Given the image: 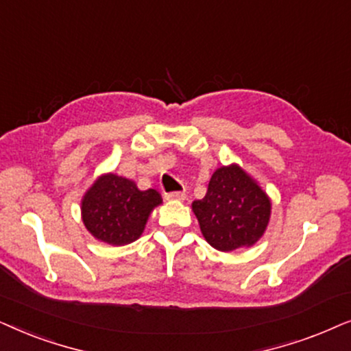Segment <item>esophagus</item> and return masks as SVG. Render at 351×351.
Segmentation results:
<instances>
[{"instance_id":"obj_1","label":"esophagus","mask_w":351,"mask_h":351,"mask_svg":"<svg viewBox=\"0 0 351 351\" xmlns=\"http://www.w3.org/2000/svg\"><path fill=\"white\" fill-rule=\"evenodd\" d=\"M167 200H184L186 199V194L183 191H175V193H168L165 194Z\"/></svg>"}]
</instances>
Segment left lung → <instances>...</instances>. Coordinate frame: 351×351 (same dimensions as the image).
I'll use <instances>...</instances> for the list:
<instances>
[{
	"instance_id": "8db88e82",
	"label": "left lung",
	"mask_w": 351,
	"mask_h": 351,
	"mask_svg": "<svg viewBox=\"0 0 351 351\" xmlns=\"http://www.w3.org/2000/svg\"><path fill=\"white\" fill-rule=\"evenodd\" d=\"M193 210L205 241L217 250L254 245L268 226L271 202L237 165L221 167L210 178L207 194Z\"/></svg>"
}]
</instances>
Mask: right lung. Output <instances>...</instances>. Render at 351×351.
Instances as JSON below:
<instances>
[{
    "mask_svg": "<svg viewBox=\"0 0 351 351\" xmlns=\"http://www.w3.org/2000/svg\"><path fill=\"white\" fill-rule=\"evenodd\" d=\"M162 202L156 189L139 191L133 181L104 175L83 197L82 213L86 230L110 245L136 241L151 210Z\"/></svg>",
    "mask_w": 351,
    "mask_h": 351,
    "instance_id": "obj_1",
    "label": "right lung"
}]
</instances>
